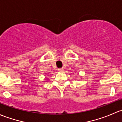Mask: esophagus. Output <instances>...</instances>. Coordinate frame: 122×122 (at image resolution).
Here are the masks:
<instances>
[{"label": "esophagus", "mask_w": 122, "mask_h": 122, "mask_svg": "<svg viewBox=\"0 0 122 122\" xmlns=\"http://www.w3.org/2000/svg\"><path fill=\"white\" fill-rule=\"evenodd\" d=\"M58 71H63V68H59V69H58Z\"/></svg>", "instance_id": "34e87169"}]
</instances>
